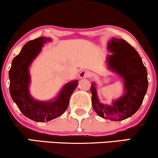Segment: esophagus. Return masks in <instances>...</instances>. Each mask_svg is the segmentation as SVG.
Segmentation results:
<instances>
[{
	"instance_id": "esophagus-1",
	"label": "esophagus",
	"mask_w": 158,
	"mask_h": 158,
	"mask_svg": "<svg viewBox=\"0 0 158 158\" xmlns=\"http://www.w3.org/2000/svg\"><path fill=\"white\" fill-rule=\"evenodd\" d=\"M89 75H90V73H89L88 71H87V70H81V72L79 73V77L80 79H84V78H87L89 77Z\"/></svg>"
}]
</instances>
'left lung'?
Wrapping results in <instances>:
<instances>
[{"label": "left lung", "instance_id": "1", "mask_svg": "<svg viewBox=\"0 0 158 158\" xmlns=\"http://www.w3.org/2000/svg\"><path fill=\"white\" fill-rule=\"evenodd\" d=\"M108 49L113 53L107 57L108 67L123 79L125 93L111 106L103 104L99 101L95 82L91 83L92 105L102 118L121 121L140 108L148 87L147 71L138 52L125 40L112 38Z\"/></svg>", "mask_w": 158, "mask_h": 158}]
</instances>
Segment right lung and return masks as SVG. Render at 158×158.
<instances>
[{
  "instance_id": "add662e5",
  "label": "right lung",
  "mask_w": 158,
  "mask_h": 158,
  "mask_svg": "<svg viewBox=\"0 0 158 158\" xmlns=\"http://www.w3.org/2000/svg\"><path fill=\"white\" fill-rule=\"evenodd\" d=\"M51 38L39 37L26 43L22 50L13 59L9 70V91L11 98L21 112L27 118L44 123L63 114L69 106L71 94L77 88V80L65 84L54 101H39L33 99L29 93L31 76L29 66L41 50V47Z\"/></svg>"
}]
</instances>
